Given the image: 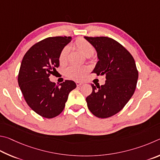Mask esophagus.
I'll return each instance as SVG.
<instances>
[{
	"label": "esophagus",
	"mask_w": 160,
	"mask_h": 160,
	"mask_svg": "<svg viewBox=\"0 0 160 160\" xmlns=\"http://www.w3.org/2000/svg\"><path fill=\"white\" fill-rule=\"evenodd\" d=\"M76 84H77V86H80L81 85H82V84H83V83H82V82H76Z\"/></svg>",
	"instance_id": "esophagus-1"
}]
</instances>
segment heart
I'll return each mask as SVG.
<instances>
[{"label": "heart", "mask_w": 160, "mask_h": 160, "mask_svg": "<svg viewBox=\"0 0 160 160\" xmlns=\"http://www.w3.org/2000/svg\"><path fill=\"white\" fill-rule=\"evenodd\" d=\"M73 45H74V47L76 49L79 50L80 52H82L83 55L87 56V57H91V56L93 55L95 51H96L93 45L83 38H77ZM69 52V48L67 46L63 47L62 49L61 50L60 54H59V62L60 64H63L67 62V60H68ZM88 68L86 66L70 65L65 69L64 73H65L67 77L78 80L84 77V75L88 72Z\"/></svg>", "instance_id": "b5f03b06"}]
</instances>
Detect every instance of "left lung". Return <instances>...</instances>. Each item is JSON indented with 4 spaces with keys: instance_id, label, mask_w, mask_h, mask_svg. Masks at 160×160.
<instances>
[{
    "instance_id": "8db88e82",
    "label": "left lung",
    "mask_w": 160,
    "mask_h": 160,
    "mask_svg": "<svg viewBox=\"0 0 160 160\" xmlns=\"http://www.w3.org/2000/svg\"><path fill=\"white\" fill-rule=\"evenodd\" d=\"M96 48L99 60L93 72L105 75L104 85L91 84L86 98L89 110L98 118H108L124 108L136 90L138 72L131 53L119 42L105 36H84Z\"/></svg>"
}]
</instances>
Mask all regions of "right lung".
I'll return each instance as SVG.
<instances>
[{
	"instance_id": "right-lung-1",
	"label": "right lung",
	"mask_w": 160,
	"mask_h": 160,
	"mask_svg": "<svg viewBox=\"0 0 160 160\" xmlns=\"http://www.w3.org/2000/svg\"><path fill=\"white\" fill-rule=\"evenodd\" d=\"M71 40L70 36L46 38L33 45L22 59L19 86L27 105L45 118L59 115L64 110L69 92L77 87L71 80L56 84L49 79L60 65L61 50Z\"/></svg>"
}]
</instances>
